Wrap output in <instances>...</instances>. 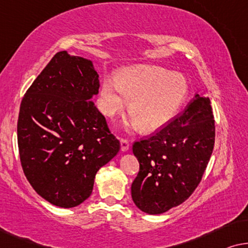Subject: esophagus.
<instances>
[{
	"instance_id": "1",
	"label": "esophagus",
	"mask_w": 248,
	"mask_h": 248,
	"mask_svg": "<svg viewBox=\"0 0 248 248\" xmlns=\"http://www.w3.org/2000/svg\"><path fill=\"white\" fill-rule=\"evenodd\" d=\"M120 145H121V151L123 152H127L128 149L130 148V144H129V141L124 138L120 139Z\"/></svg>"
}]
</instances>
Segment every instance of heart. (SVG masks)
I'll use <instances>...</instances> for the list:
<instances>
[{"instance_id":"obj_1","label":"heart","mask_w":248,"mask_h":248,"mask_svg":"<svg viewBox=\"0 0 248 248\" xmlns=\"http://www.w3.org/2000/svg\"><path fill=\"white\" fill-rule=\"evenodd\" d=\"M189 94L181 74L155 65L124 68L118 78L107 76L101 88V109L112 117L131 101L129 114L144 131H156L174 119Z\"/></svg>"}]
</instances>
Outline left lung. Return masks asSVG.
I'll return each instance as SVG.
<instances>
[{
    "instance_id": "8db88e82",
    "label": "left lung",
    "mask_w": 248,
    "mask_h": 248,
    "mask_svg": "<svg viewBox=\"0 0 248 248\" xmlns=\"http://www.w3.org/2000/svg\"><path fill=\"white\" fill-rule=\"evenodd\" d=\"M214 145L210 99L195 94L172 123L132 145L139 162L131 184L135 204L146 214L159 215L183 203L200 183Z\"/></svg>"
}]
</instances>
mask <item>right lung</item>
Masks as SVG:
<instances>
[{
    "instance_id": "obj_1",
    "label": "right lung",
    "mask_w": 248,
    "mask_h": 248,
    "mask_svg": "<svg viewBox=\"0 0 248 248\" xmlns=\"http://www.w3.org/2000/svg\"><path fill=\"white\" fill-rule=\"evenodd\" d=\"M99 88L92 62L64 50L51 58L21 101V166L33 190L57 207L85 201L97 170L120 149L92 101Z\"/></svg>"
}]
</instances>
